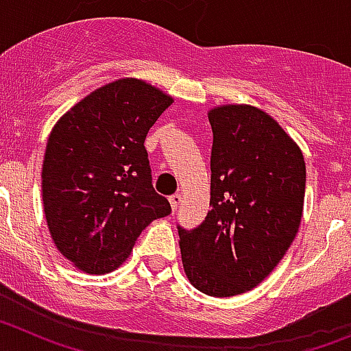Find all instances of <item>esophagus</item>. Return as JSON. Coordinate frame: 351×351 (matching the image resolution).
Wrapping results in <instances>:
<instances>
[{"mask_svg":"<svg viewBox=\"0 0 351 351\" xmlns=\"http://www.w3.org/2000/svg\"><path fill=\"white\" fill-rule=\"evenodd\" d=\"M169 200H170V206H172V210L176 213V210H178V207L181 206V202H182V195L176 193V195H172Z\"/></svg>","mask_w":351,"mask_h":351,"instance_id":"obj_1","label":"esophagus"}]
</instances>
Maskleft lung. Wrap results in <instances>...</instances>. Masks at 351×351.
Wrapping results in <instances>:
<instances>
[{"label":"left lung","instance_id":"1","mask_svg":"<svg viewBox=\"0 0 351 351\" xmlns=\"http://www.w3.org/2000/svg\"><path fill=\"white\" fill-rule=\"evenodd\" d=\"M210 210L193 230L179 226L182 267L197 290L234 297L262 283L299 232L306 163L262 108L209 110Z\"/></svg>","mask_w":351,"mask_h":351}]
</instances>
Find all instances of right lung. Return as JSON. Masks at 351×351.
<instances>
[{
  "instance_id": "right-lung-1",
  "label": "right lung",
  "mask_w": 351,
  "mask_h": 351,
  "mask_svg": "<svg viewBox=\"0 0 351 351\" xmlns=\"http://www.w3.org/2000/svg\"><path fill=\"white\" fill-rule=\"evenodd\" d=\"M173 98L141 79L114 80L60 117L42 165V200L61 255L86 274L125 262L151 221L170 214L154 191L144 141Z\"/></svg>"
}]
</instances>
